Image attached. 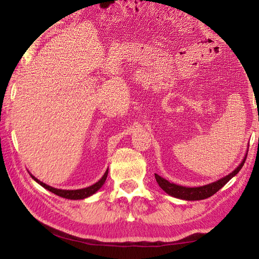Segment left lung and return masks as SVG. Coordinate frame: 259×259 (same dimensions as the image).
Returning a JSON list of instances; mask_svg holds the SVG:
<instances>
[{
    "label": "left lung",
    "mask_w": 259,
    "mask_h": 259,
    "mask_svg": "<svg viewBox=\"0 0 259 259\" xmlns=\"http://www.w3.org/2000/svg\"><path fill=\"white\" fill-rule=\"evenodd\" d=\"M245 159L247 156H244L243 161L241 162V164L236 168L234 171H232L230 175H227L226 177L219 179V181L208 184V185L204 186H200V187H185V186H181L177 185V184L170 183L166 181V179L162 178L159 175L155 174V179L159 186L163 190L166 194L175 196V198L182 199V200H187V201H195V200H203L210 198V196L213 195L214 193L218 192L221 188L225 185V184L230 181L231 178H233L236 174H238L241 168H242Z\"/></svg>",
    "instance_id": "8db88e82"
}]
</instances>
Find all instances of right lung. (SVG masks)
<instances>
[{
	"label": "right lung",
	"instance_id": "1",
	"mask_svg": "<svg viewBox=\"0 0 259 259\" xmlns=\"http://www.w3.org/2000/svg\"><path fill=\"white\" fill-rule=\"evenodd\" d=\"M107 175H108V169L106 170V172L104 174V176L99 179V181L94 184V185H91L89 187H85V188H81V190H58V188H55V187H51L49 185H47V184L42 183L38 181L37 178H35L34 176H32V178L34 179L35 182L40 184L41 186H43L46 188V190L50 191L54 193V194L61 196V198H65V199H71V200H82V199H85L88 196L95 194L96 192H97L100 187L104 185L105 181H106L107 178Z\"/></svg>",
	"mask_w": 259,
	"mask_h": 259
}]
</instances>
